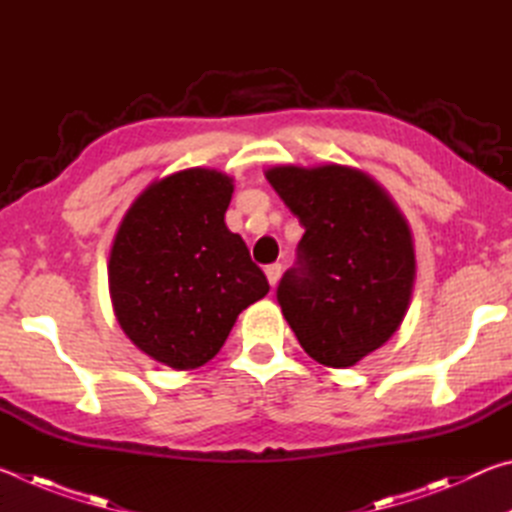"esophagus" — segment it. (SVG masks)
<instances>
[{
    "label": "esophagus",
    "mask_w": 512,
    "mask_h": 512,
    "mask_svg": "<svg viewBox=\"0 0 512 512\" xmlns=\"http://www.w3.org/2000/svg\"><path fill=\"white\" fill-rule=\"evenodd\" d=\"M264 273H266V277H268V284H271V287L275 289L277 287V282H280V275H282V264H268L266 268H264Z\"/></svg>",
    "instance_id": "1"
}]
</instances>
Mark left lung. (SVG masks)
<instances>
[{"label": "left lung", "mask_w": 512, "mask_h": 512, "mask_svg": "<svg viewBox=\"0 0 512 512\" xmlns=\"http://www.w3.org/2000/svg\"><path fill=\"white\" fill-rule=\"evenodd\" d=\"M266 180L305 228L277 302L311 359L350 368L400 329L411 305L409 223L368 173L280 164Z\"/></svg>", "instance_id": "obj_1"}]
</instances>
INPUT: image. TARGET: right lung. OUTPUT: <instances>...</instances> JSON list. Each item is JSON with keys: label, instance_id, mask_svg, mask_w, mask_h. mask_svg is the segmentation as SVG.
Wrapping results in <instances>:
<instances>
[{"label": "right lung", "instance_id": "add662e5", "mask_svg": "<svg viewBox=\"0 0 512 512\" xmlns=\"http://www.w3.org/2000/svg\"><path fill=\"white\" fill-rule=\"evenodd\" d=\"M232 192V178L216 169L171 173L135 198L112 241L117 323L173 370L214 359L241 311L268 293L244 239L225 225Z\"/></svg>", "mask_w": 512, "mask_h": 512}]
</instances>
